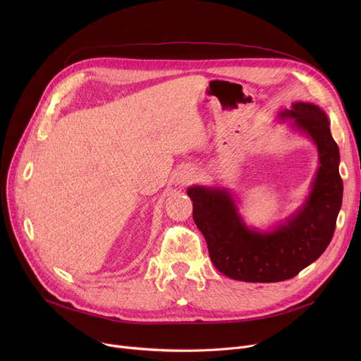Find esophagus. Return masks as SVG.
<instances>
[{"mask_svg":"<svg viewBox=\"0 0 361 361\" xmlns=\"http://www.w3.org/2000/svg\"><path fill=\"white\" fill-rule=\"evenodd\" d=\"M195 180V171L190 166H184L180 173L177 174V183L178 184H188Z\"/></svg>","mask_w":361,"mask_h":361,"instance_id":"esophagus-1","label":"esophagus"}]
</instances>
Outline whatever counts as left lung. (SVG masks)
Masks as SVG:
<instances>
[{"label": "left lung", "mask_w": 361, "mask_h": 361, "mask_svg": "<svg viewBox=\"0 0 361 361\" xmlns=\"http://www.w3.org/2000/svg\"><path fill=\"white\" fill-rule=\"evenodd\" d=\"M293 128L317 147L319 168L310 193L286 221L260 231L245 224L238 206L224 187L192 185L193 219L203 234L214 267L231 279L278 282L295 276L317 260L329 245L343 203L339 149L326 112L310 102H294L279 112Z\"/></svg>", "instance_id": "left-lung-1"}]
</instances>
